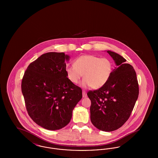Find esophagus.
<instances>
[{
  "mask_svg": "<svg viewBox=\"0 0 158 158\" xmlns=\"http://www.w3.org/2000/svg\"><path fill=\"white\" fill-rule=\"evenodd\" d=\"M82 96L83 98H86V97H87V94H86V92H85V91H83Z\"/></svg>",
  "mask_w": 158,
  "mask_h": 158,
  "instance_id": "esophagus-1",
  "label": "esophagus"
}]
</instances>
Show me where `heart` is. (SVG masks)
<instances>
[{"mask_svg":"<svg viewBox=\"0 0 158 158\" xmlns=\"http://www.w3.org/2000/svg\"><path fill=\"white\" fill-rule=\"evenodd\" d=\"M113 70V63L110 59L91 54L77 57L74 64L66 68V75L71 82L78 83L83 75L84 79L81 83V86L83 88L92 87L95 89L105 85Z\"/></svg>","mask_w":158,"mask_h":158,"instance_id":"heart-1","label":"heart"}]
</instances>
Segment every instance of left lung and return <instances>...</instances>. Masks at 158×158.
Returning <instances> with one entry per match:
<instances>
[{"mask_svg": "<svg viewBox=\"0 0 158 158\" xmlns=\"http://www.w3.org/2000/svg\"><path fill=\"white\" fill-rule=\"evenodd\" d=\"M116 67L104 86L90 90V121L99 130L112 131L120 128L130 116L139 96V85L133 67L117 53L108 50Z\"/></svg>", "mask_w": 158, "mask_h": 158, "instance_id": "1", "label": "left lung"}]
</instances>
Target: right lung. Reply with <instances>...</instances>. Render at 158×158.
Listing matches in <instances>:
<instances>
[{"mask_svg":"<svg viewBox=\"0 0 158 158\" xmlns=\"http://www.w3.org/2000/svg\"><path fill=\"white\" fill-rule=\"evenodd\" d=\"M69 59L64 53H45L31 63L23 76L21 89L28 113L47 130L68 125L82 98L81 88L66 75V61Z\"/></svg>","mask_w":158,"mask_h":158,"instance_id":"1","label":"right lung"}]
</instances>
